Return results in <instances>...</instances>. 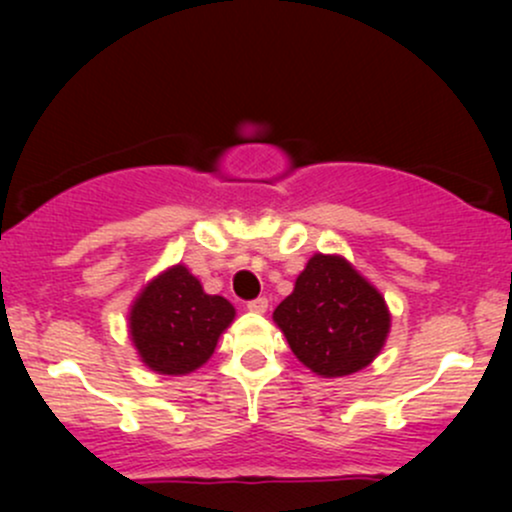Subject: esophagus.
<instances>
[{
    "label": "esophagus",
    "instance_id": "1",
    "mask_svg": "<svg viewBox=\"0 0 512 512\" xmlns=\"http://www.w3.org/2000/svg\"><path fill=\"white\" fill-rule=\"evenodd\" d=\"M267 305H269V301L264 296L252 298V301H248V310L250 313H264V310H267Z\"/></svg>",
    "mask_w": 512,
    "mask_h": 512
}]
</instances>
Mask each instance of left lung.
I'll use <instances>...</instances> for the list:
<instances>
[{
    "mask_svg": "<svg viewBox=\"0 0 512 512\" xmlns=\"http://www.w3.org/2000/svg\"><path fill=\"white\" fill-rule=\"evenodd\" d=\"M274 322L298 361L322 378L366 368L390 332L385 298L337 255L310 257Z\"/></svg>",
    "mask_w": 512,
    "mask_h": 512,
    "instance_id": "1",
    "label": "left lung"
}]
</instances>
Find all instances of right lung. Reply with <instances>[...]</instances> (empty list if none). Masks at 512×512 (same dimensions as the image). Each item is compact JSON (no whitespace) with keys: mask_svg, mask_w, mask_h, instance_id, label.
Wrapping results in <instances>:
<instances>
[{"mask_svg":"<svg viewBox=\"0 0 512 512\" xmlns=\"http://www.w3.org/2000/svg\"><path fill=\"white\" fill-rule=\"evenodd\" d=\"M236 317L221 296L204 293L182 264L156 276L129 313V332L139 356L163 375H185L214 354L221 332Z\"/></svg>","mask_w":512,"mask_h":512,"instance_id":"1","label":"right lung"}]
</instances>
